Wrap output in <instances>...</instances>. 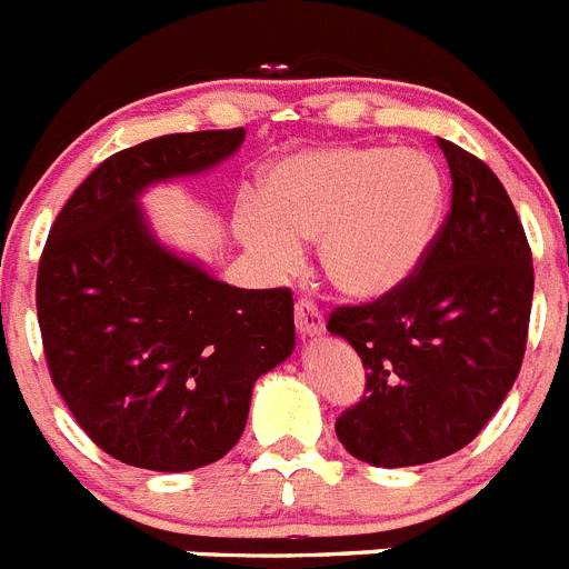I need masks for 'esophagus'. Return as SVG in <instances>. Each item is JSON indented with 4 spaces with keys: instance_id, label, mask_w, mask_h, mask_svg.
Segmentation results:
<instances>
[{
    "instance_id": "obj_1",
    "label": "esophagus",
    "mask_w": 569,
    "mask_h": 569,
    "mask_svg": "<svg viewBox=\"0 0 569 569\" xmlns=\"http://www.w3.org/2000/svg\"><path fill=\"white\" fill-rule=\"evenodd\" d=\"M295 323L303 338H315L323 332V312L312 300H298L295 303Z\"/></svg>"
}]
</instances>
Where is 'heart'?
I'll list each match as a JSON object with an SVG mask.
<instances>
[{"instance_id":"b5f03b06","label":"heart","mask_w":569,"mask_h":569,"mask_svg":"<svg viewBox=\"0 0 569 569\" xmlns=\"http://www.w3.org/2000/svg\"><path fill=\"white\" fill-rule=\"evenodd\" d=\"M266 204L240 211V240L271 274L303 260L318 240L327 280L350 298H381L405 283L437 231L442 179L419 150L318 147L295 152L266 176Z\"/></svg>"}]
</instances>
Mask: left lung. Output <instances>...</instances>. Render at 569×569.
I'll list each match as a JSON object with an SVG mask.
<instances>
[{
  "mask_svg": "<svg viewBox=\"0 0 569 569\" xmlns=\"http://www.w3.org/2000/svg\"><path fill=\"white\" fill-rule=\"evenodd\" d=\"M451 211L417 271L373 303L338 307L327 329L367 370L361 402L338 417L358 460L402 469L466 448L520 373L532 309V251L489 164L437 138Z\"/></svg>",
  "mask_w": 569,
  "mask_h": 569,
  "instance_id": "8db88e82",
  "label": "left lung"
}]
</instances>
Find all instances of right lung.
<instances>
[{
    "label": "right lung",
    "mask_w": 569,
    "mask_h": 569,
    "mask_svg": "<svg viewBox=\"0 0 569 569\" xmlns=\"http://www.w3.org/2000/svg\"><path fill=\"white\" fill-rule=\"evenodd\" d=\"M246 130L176 132L109 156L57 213L37 321L57 393L109 457L193 471L242 437L251 390L292 356L289 289H237L152 237L138 193L211 170Z\"/></svg>",
    "instance_id": "1"
}]
</instances>
